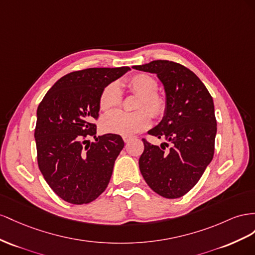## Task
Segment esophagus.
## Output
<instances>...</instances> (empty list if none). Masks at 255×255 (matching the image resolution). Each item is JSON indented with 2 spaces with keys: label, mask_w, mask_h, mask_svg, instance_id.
Masks as SVG:
<instances>
[{
  "label": "esophagus",
  "mask_w": 255,
  "mask_h": 255,
  "mask_svg": "<svg viewBox=\"0 0 255 255\" xmlns=\"http://www.w3.org/2000/svg\"><path fill=\"white\" fill-rule=\"evenodd\" d=\"M123 140H124V142H125V143H128L130 140H131V137H130V136H123Z\"/></svg>",
  "instance_id": "1"
}]
</instances>
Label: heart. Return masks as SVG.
<instances>
[{"label":"heart","mask_w":255,"mask_h":255,"mask_svg":"<svg viewBox=\"0 0 255 255\" xmlns=\"http://www.w3.org/2000/svg\"><path fill=\"white\" fill-rule=\"evenodd\" d=\"M125 85L135 95L140 96L135 109L140 110L134 113L114 111L105 115L100 121V127L107 133L121 135H132L143 131L150 125L151 115L160 116L165 109L164 99L157 94V80L147 74H136L125 81ZM123 94L116 82L108 84L101 92L99 99L100 110L110 111L122 104ZM144 110H146L144 112Z\"/></svg>","instance_id":"1"}]
</instances>
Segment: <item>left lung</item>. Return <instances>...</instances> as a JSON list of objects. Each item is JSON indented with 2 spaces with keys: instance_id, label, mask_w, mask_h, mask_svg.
Segmentation results:
<instances>
[{
  "instance_id": "obj_1",
  "label": "left lung",
  "mask_w": 255,
  "mask_h": 255,
  "mask_svg": "<svg viewBox=\"0 0 255 255\" xmlns=\"http://www.w3.org/2000/svg\"><path fill=\"white\" fill-rule=\"evenodd\" d=\"M132 68L156 74L162 83L164 114L148 133L172 143L164 151L143 139L141 174L159 195L180 198L198 183L214 157L217 121L213 97L194 72L178 63L158 60Z\"/></svg>"
}]
</instances>
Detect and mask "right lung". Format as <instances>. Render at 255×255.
Masks as SVG:
<instances>
[{
  "label": "right lung",
  "mask_w": 255,
  "mask_h": 255,
  "mask_svg": "<svg viewBox=\"0 0 255 255\" xmlns=\"http://www.w3.org/2000/svg\"><path fill=\"white\" fill-rule=\"evenodd\" d=\"M129 67L87 68L62 77L37 109L35 141L37 161L50 188L71 204H87L103 193L110 181L116 158L124 147L119 134L107 133L96 142L94 120L105 87Z\"/></svg>",
  "instance_id": "right-lung-1"
}]
</instances>
